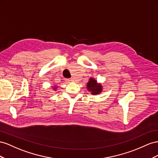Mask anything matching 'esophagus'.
I'll list each match as a JSON object with an SVG mask.
<instances>
[{
  "mask_svg": "<svg viewBox=\"0 0 158 158\" xmlns=\"http://www.w3.org/2000/svg\"><path fill=\"white\" fill-rule=\"evenodd\" d=\"M65 81H67V82H72V81H73V79H65Z\"/></svg>",
  "mask_w": 158,
  "mask_h": 158,
  "instance_id": "34e87169",
  "label": "esophagus"
}]
</instances>
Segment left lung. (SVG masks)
<instances>
[{
    "mask_svg": "<svg viewBox=\"0 0 158 158\" xmlns=\"http://www.w3.org/2000/svg\"><path fill=\"white\" fill-rule=\"evenodd\" d=\"M87 89L93 95L100 94L102 91V86L101 83H97V80L94 78H90L87 83Z\"/></svg>",
    "mask_w": 158,
    "mask_h": 158,
    "instance_id": "1",
    "label": "left lung"
}]
</instances>
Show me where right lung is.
Returning a JSON list of instances; mask_svg holds the SVG:
<instances>
[{
  "instance_id": "obj_1",
  "label": "right lung",
  "mask_w": 158,
  "mask_h": 158,
  "mask_svg": "<svg viewBox=\"0 0 158 158\" xmlns=\"http://www.w3.org/2000/svg\"><path fill=\"white\" fill-rule=\"evenodd\" d=\"M52 88H53V90H56V89H57V86L52 87Z\"/></svg>"
}]
</instances>
